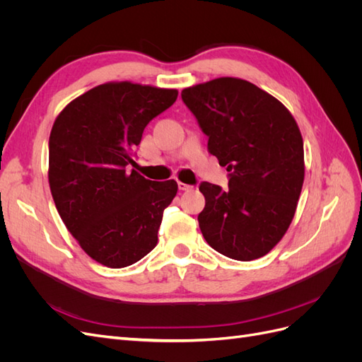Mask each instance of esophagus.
Instances as JSON below:
<instances>
[{
    "label": "esophagus",
    "instance_id": "esophagus-1",
    "mask_svg": "<svg viewBox=\"0 0 362 362\" xmlns=\"http://www.w3.org/2000/svg\"><path fill=\"white\" fill-rule=\"evenodd\" d=\"M178 189L181 192H189L193 189V185H189V184H184V182H178Z\"/></svg>",
    "mask_w": 362,
    "mask_h": 362
}]
</instances>
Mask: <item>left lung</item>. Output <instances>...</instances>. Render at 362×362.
I'll list each match as a JSON object with an SVG mask.
<instances>
[{
  "label": "left lung",
  "instance_id": "left-lung-1",
  "mask_svg": "<svg viewBox=\"0 0 362 362\" xmlns=\"http://www.w3.org/2000/svg\"><path fill=\"white\" fill-rule=\"evenodd\" d=\"M228 173V190L201 182L206 243L238 261L264 257L293 221L302 190L303 140L291 113L246 80L216 78L181 92Z\"/></svg>",
  "mask_w": 362,
  "mask_h": 362
}]
</instances>
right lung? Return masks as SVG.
Here are the masks:
<instances>
[{
	"label": "right lung",
	"mask_w": 362,
	"mask_h": 362,
	"mask_svg": "<svg viewBox=\"0 0 362 362\" xmlns=\"http://www.w3.org/2000/svg\"><path fill=\"white\" fill-rule=\"evenodd\" d=\"M177 96L175 89L107 83L69 103L52 125L54 204L81 249L107 267L134 264L157 245L178 184L146 180L128 166L145 127Z\"/></svg>",
	"instance_id": "1"
}]
</instances>
